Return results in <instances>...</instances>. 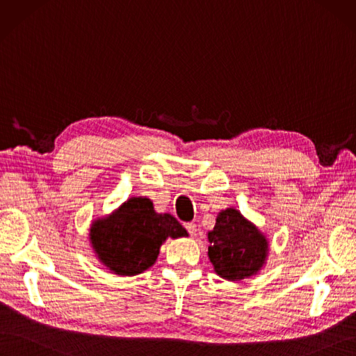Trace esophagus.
Returning <instances> with one entry per match:
<instances>
[{
    "label": "esophagus",
    "instance_id": "esophagus-1",
    "mask_svg": "<svg viewBox=\"0 0 356 356\" xmlns=\"http://www.w3.org/2000/svg\"><path fill=\"white\" fill-rule=\"evenodd\" d=\"M185 227H186V230H188L191 234H196V232H198V229H196L195 222H186Z\"/></svg>",
    "mask_w": 356,
    "mask_h": 356
}]
</instances>
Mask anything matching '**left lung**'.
<instances>
[{"label": "left lung", "instance_id": "1", "mask_svg": "<svg viewBox=\"0 0 356 356\" xmlns=\"http://www.w3.org/2000/svg\"><path fill=\"white\" fill-rule=\"evenodd\" d=\"M207 236L208 258L221 279L241 282L266 267L270 251L267 236L234 207L221 209Z\"/></svg>", "mask_w": 356, "mask_h": 356}]
</instances>
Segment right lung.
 I'll return each instance as SVG.
<instances>
[{
	"mask_svg": "<svg viewBox=\"0 0 356 356\" xmlns=\"http://www.w3.org/2000/svg\"><path fill=\"white\" fill-rule=\"evenodd\" d=\"M89 243L97 259L113 274L131 277L149 270L168 239L189 233L168 213H156L147 196H131L111 214L90 222Z\"/></svg>",
	"mask_w": 356,
	"mask_h": 356,
	"instance_id": "obj_1",
	"label": "right lung"
}]
</instances>
